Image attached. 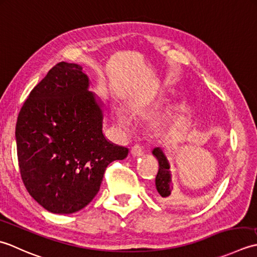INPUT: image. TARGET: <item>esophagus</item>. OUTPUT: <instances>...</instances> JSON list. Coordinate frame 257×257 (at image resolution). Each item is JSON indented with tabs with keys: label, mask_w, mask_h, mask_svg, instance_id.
<instances>
[{
	"label": "esophagus",
	"mask_w": 257,
	"mask_h": 257,
	"mask_svg": "<svg viewBox=\"0 0 257 257\" xmlns=\"http://www.w3.org/2000/svg\"><path fill=\"white\" fill-rule=\"evenodd\" d=\"M131 153H132L133 156H136V158H139V156H142L144 153V150H143V146H141L139 144H135L132 149H131Z\"/></svg>",
	"instance_id": "esophagus-1"
}]
</instances>
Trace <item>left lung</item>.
Returning a JSON list of instances; mask_svg holds the SVG:
<instances>
[{"label": "left lung", "mask_w": 257, "mask_h": 257, "mask_svg": "<svg viewBox=\"0 0 257 257\" xmlns=\"http://www.w3.org/2000/svg\"><path fill=\"white\" fill-rule=\"evenodd\" d=\"M152 153L159 161V172L155 177L156 191L163 200L169 201L171 200V194L173 191L169 161H167L163 151L160 148H155L152 151Z\"/></svg>", "instance_id": "left-lung-1"}]
</instances>
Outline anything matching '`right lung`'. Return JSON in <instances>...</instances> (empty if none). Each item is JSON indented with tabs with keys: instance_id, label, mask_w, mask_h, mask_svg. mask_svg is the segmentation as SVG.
I'll return each mask as SVG.
<instances>
[{
	"instance_id": "right-lung-1",
	"label": "right lung",
	"mask_w": 257,
	"mask_h": 257,
	"mask_svg": "<svg viewBox=\"0 0 257 257\" xmlns=\"http://www.w3.org/2000/svg\"><path fill=\"white\" fill-rule=\"evenodd\" d=\"M88 85L82 66L57 63L19 113L21 176L30 195L51 213L85 207L99 191L107 165L128 154L104 136L102 103Z\"/></svg>"
}]
</instances>
